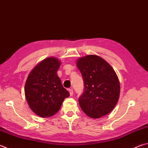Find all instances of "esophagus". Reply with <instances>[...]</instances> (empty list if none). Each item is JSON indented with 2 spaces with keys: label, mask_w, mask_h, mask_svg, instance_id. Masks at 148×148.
<instances>
[{
  "label": "esophagus",
  "mask_w": 148,
  "mask_h": 148,
  "mask_svg": "<svg viewBox=\"0 0 148 148\" xmlns=\"http://www.w3.org/2000/svg\"><path fill=\"white\" fill-rule=\"evenodd\" d=\"M69 93H70V95H71V96L73 95V93H74L73 90H72V89H69Z\"/></svg>",
  "instance_id": "obj_1"
}]
</instances>
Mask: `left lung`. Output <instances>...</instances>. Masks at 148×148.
<instances>
[{
    "label": "left lung",
    "instance_id": "obj_1",
    "mask_svg": "<svg viewBox=\"0 0 148 148\" xmlns=\"http://www.w3.org/2000/svg\"><path fill=\"white\" fill-rule=\"evenodd\" d=\"M84 84L79 99L81 109L92 118L107 115L117 103L120 93L119 79L114 69L99 56L89 55L77 60Z\"/></svg>",
    "mask_w": 148,
    "mask_h": 148
}]
</instances>
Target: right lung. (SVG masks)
I'll use <instances>...</instances> for the list:
<instances>
[{
	"instance_id": "obj_1",
	"label": "right lung",
	"mask_w": 148,
	"mask_h": 148,
	"mask_svg": "<svg viewBox=\"0 0 148 148\" xmlns=\"http://www.w3.org/2000/svg\"><path fill=\"white\" fill-rule=\"evenodd\" d=\"M60 64L58 58H46L27 77L25 85L27 101L32 111L42 118L55 114L64 99L70 95L56 73Z\"/></svg>"
}]
</instances>
